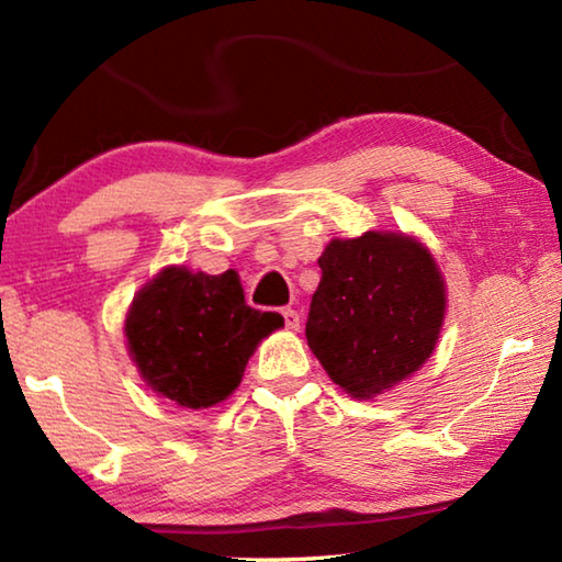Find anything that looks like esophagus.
I'll use <instances>...</instances> for the list:
<instances>
[{"instance_id": "obj_1", "label": "esophagus", "mask_w": 562, "mask_h": 562, "mask_svg": "<svg viewBox=\"0 0 562 562\" xmlns=\"http://www.w3.org/2000/svg\"><path fill=\"white\" fill-rule=\"evenodd\" d=\"M282 317H284V325H288V329H300V312L297 310L288 307L282 312Z\"/></svg>"}]
</instances>
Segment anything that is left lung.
Masks as SVG:
<instances>
[{
  "mask_svg": "<svg viewBox=\"0 0 562 562\" xmlns=\"http://www.w3.org/2000/svg\"><path fill=\"white\" fill-rule=\"evenodd\" d=\"M307 345L331 382L374 398L416 374L434 355L446 315V282L416 237L369 231L335 237L317 260Z\"/></svg>",
  "mask_w": 562,
  "mask_h": 562,
  "instance_id": "8db88e82",
  "label": "left lung"
}]
</instances>
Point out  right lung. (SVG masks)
<instances>
[{
	"label": "right lung",
	"mask_w": 562,
	"mask_h": 562,
	"mask_svg": "<svg viewBox=\"0 0 562 562\" xmlns=\"http://www.w3.org/2000/svg\"><path fill=\"white\" fill-rule=\"evenodd\" d=\"M280 327L278 312L247 307L235 270L168 265L136 292L123 335L146 386L178 406L211 408L240 386L247 359Z\"/></svg>",
	"instance_id": "right-lung-1"
}]
</instances>
